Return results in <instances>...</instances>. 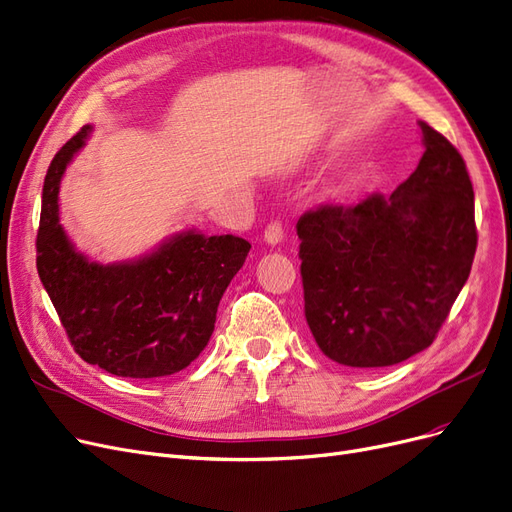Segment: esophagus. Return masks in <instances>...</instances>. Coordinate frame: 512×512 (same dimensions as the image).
Masks as SVG:
<instances>
[{"mask_svg": "<svg viewBox=\"0 0 512 512\" xmlns=\"http://www.w3.org/2000/svg\"><path fill=\"white\" fill-rule=\"evenodd\" d=\"M282 236H285V230H282L280 221H270L266 227V234H263V240H266L270 246H276L282 242Z\"/></svg>", "mask_w": 512, "mask_h": 512, "instance_id": "esophagus-1", "label": "esophagus"}]
</instances>
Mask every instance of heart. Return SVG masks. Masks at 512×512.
<instances>
[{
	"instance_id": "heart-1",
	"label": "heart",
	"mask_w": 512,
	"mask_h": 512,
	"mask_svg": "<svg viewBox=\"0 0 512 512\" xmlns=\"http://www.w3.org/2000/svg\"><path fill=\"white\" fill-rule=\"evenodd\" d=\"M337 192H339V189H337Z\"/></svg>"
}]
</instances>
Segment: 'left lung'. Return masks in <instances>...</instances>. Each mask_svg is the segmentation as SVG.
<instances>
[{"label":"left lung","instance_id":"left-lung-1","mask_svg":"<svg viewBox=\"0 0 512 512\" xmlns=\"http://www.w3.org/2000/svg\"><path fill=\"white\" fill-rule=\"evenodd\" d=\"M424 156L392 196L323 204L297 221L304 312L346 367H390L426 350L477 251L475 192L460 151L420 122Z\"/></svg>","mask_w":512,"mask_h":512}]
</instances>
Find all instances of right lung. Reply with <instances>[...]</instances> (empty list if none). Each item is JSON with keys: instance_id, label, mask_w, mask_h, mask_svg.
I'll use <instances>...</instances> for the list:
<instances>
[{"instance_id": "1", "label": "right lung", "mask_w": 512, "mask_h": 512, "mask_svg": "<svg viewBox=\"0 0 512 512\" xmlns=\"http://www.w3.org/2000/svg\"><path fill=\"white\" fill-rule=\"evenodd\" d=\"M90 126L48 166L37 230V274L73 350L88 365L132 380L173 375L196 361L215 331L217 306L242 268L244 238L181 232L139 259L103 263L75 251L59 217L67 164Z\"/></svg>"}]
</instances>
